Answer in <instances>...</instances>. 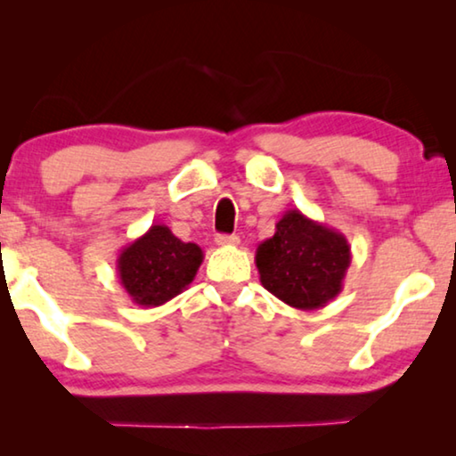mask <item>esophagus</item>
Instances as JSON below:
<instances>
[{
	"mask_svg": "<svg viewBox=\"0 0 456 456\" xmlns=\"http://www.w3.org/2000/svg\"><path fill=\"white\" fill-rule=\"evenodd\" d=\"M216 243H219V246H237V243H240V237L237 235H225V233H219L216 235V240H215Z\"/></svg>",
	"mask_w": 456,
	"mask_h": 456,
	"instance_id": "obj_1",
	"label": "esophagus"
}]
</instances>
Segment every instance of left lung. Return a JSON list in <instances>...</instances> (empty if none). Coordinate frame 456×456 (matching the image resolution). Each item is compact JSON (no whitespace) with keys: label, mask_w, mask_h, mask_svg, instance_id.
I'll use <instances>...</instances> for the list:
<instances>
[{"label":"left lung","mask_w":456,"mask_h":456,"mask_svg":"<svg viewBox=\"0 0 456 456\" xmlns=\"http://www.w3.org/2000/svg\"><path fill=\"white\" fill-rule=\"evenodd\" d=\"M351 265L347 237L289 208L256 249L260 283L297 310H318L343 289Z\"/></svg>","instance_id":"left-lung-1"}]
</instances>
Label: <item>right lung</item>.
<instances>
[{"label":"right lung","instance_id":"add662e5","mask_svg":"<svg viewBox=\"0 0 456 456\" xmlns=\"http://www.w3.org/2000/svg\"><path fill=\"white\" fill-rule=\"evenodd\" d=\"M204 260L196 243H185L167 225H152L118 256V274L127 297L140 307H157L194 281Z\"/></svg>","mask_w":456,"mask_h":456}]
</instances>
